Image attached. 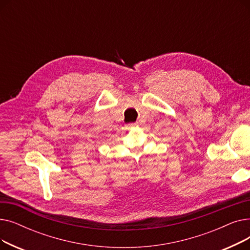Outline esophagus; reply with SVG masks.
<instances>
[{
    "label": "esophagus",
    "instance_id": "1",
    "mask_svg": "<svg viewBox=\"0 0 250 250\" xmlns=\"http://www.w3.org/2000/svg\"><path fill=\"white\" fill-rule=\"evenodd\" d=\"M127 125L128 126H136V125H138V123H132V124H128Z\"/></svg>",
    "mask_w": 250,
    "mask_h": 250
}]
</instances>
